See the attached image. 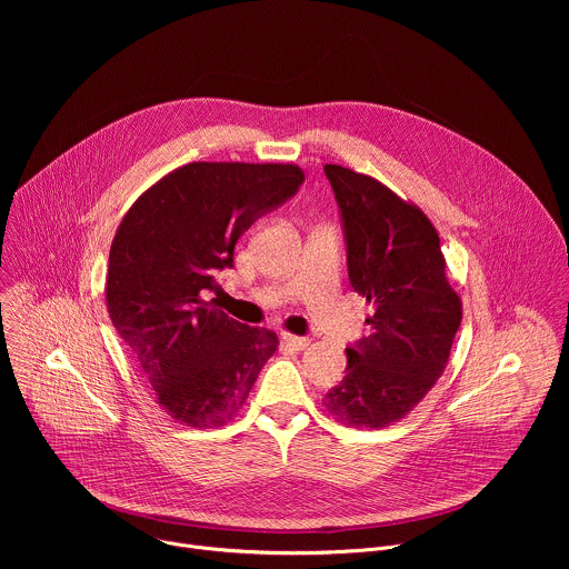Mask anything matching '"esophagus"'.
Returning <instances> with one entry per match:
<instances>
[{
	"label": "esophagus",
	"mask_w": 569,
	"mask_h": 569,
	"mask_svg": "<svg viewBox=\"0 0 569 569\" xmlns=\"http://www.w3.org/2000/svg\"><path fill=\"white\" fill-rule=\"evenodd\" d=\"M281 340H283V345H286V347H290L292 351H303V349L310 345V340H308V338L292 336V333H281Z\"/></svg>",
	"instance_id": "obj_1"
}]
</instances>
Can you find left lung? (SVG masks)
I'll return each instance as SVG.
<instances>
[{
  "label": "left lung",
  "instance_id": "left-lung-1",
  "mask_svg": "<svg viewBox=\"0 0 569 569\" xmlns=\"http://www.w3.org/2000/svg\"><path fill=\"white\" fill-rule=\"evenodd\" d=\"M342 211L349 279L373 303L371 336L347 349V376L323 405L351 428L408 417L443 373L461 323L430 218L371 176L327 164Z\"/></svg>",
  "mask_w": 569,
  "mask_h": 569
}]
</instances>
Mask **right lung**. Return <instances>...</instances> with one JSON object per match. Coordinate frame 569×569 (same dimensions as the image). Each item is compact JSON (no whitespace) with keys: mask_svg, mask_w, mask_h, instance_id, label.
Wrapping results in <instances>:
<instances>
[{"mask_svg":"<svg viewBox=\"0 0 569 569\" xmlns=\"http://www.w3.org/2000/svg\"><path fill=\"white\" fill-rule=\"evenodd\" d=\"M301 182L297 164L191 161L123 216L110 248L108 312L173 421L224 426L274 356L277 333L227 317L204 292L233 266L240 233Z\"/></svg>","mask_w":569,"mask_h":569,"instance_id":"obj_1","label":"right lung"}]
</instances>
